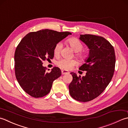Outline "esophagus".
Masks as SVG:
<instances>
[{
    "label": "esophagus",
    "mask_w": 128,
    "mask_h": 128,
    "mask_svg": "<svg viewBox=\"0 0 128 128\" xmlns=\"http://www.w3.org/2000/svg\"><path fill=\"white\" fill-rule=\"evenodd\" d=\"M61 72H62V74H69V72L67 71V70H61Z\"/></svg>",
    "instance_id": "esophagus-1"
}]
</instances>
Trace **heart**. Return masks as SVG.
<instances>
[{"mask_svg": "<svg viewBox=\"0 0 128 128\" xmlns=\"http://www.w3.org/2000/svg\"><path fill=\"white\" fill-rule=\"evenodd\" d=\"M67 42L76 52V56L78 58L82 61L87 58V54L84 51H82L84 48V45L79 39L76 38H71L68 39ZM62 44L58 42L56 44L54 48V54L55 56H58L62 49ZM56 64L60 67L65 70H70L74 67L76 64V61L74 60H67L66 58H60L57 60Z\"/></svg>", "mask_w": 128, "mask_h": 128, "instance_id": "obj_1", "label": "heart"}]
</instances>
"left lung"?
I'll return each mask as SVG.
<instances>
[{"instance_id":"left-lung-1","label":"left lung","mask_w":128,"mask_h":128,"mask_svg":"<svg viewBox=\"0 0 128 128\" xmlns=\"http://www.w3.org/2000/svg\"><path fill=\"white\" fill-rule=\"evenodd\" d=\"M80 39L90 50L89 57L79 68L86 71V74L81 77L71 72L73 80L68 87L73 98L86 102L98 97L111 81L115 70L116 54L113 46L102 36L84 34L80 35Z\"/></svg>"}]
</instances>
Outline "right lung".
Wrapping results in <instances>:
<instances>
[{
	"label": "right lung",
	"instance_id": "right-lung-1",
	"mask_svg": "<svg viewBox=\"0 0 128 128\" xmlns=\"http://www.w3.org/2000/svg\"><path fill=\"white\" fill-rule=\"evenodd\" d=\"M71 34L67 31L41 30L28 34L18 44L14 54L15 76L22 90L31 97L40 98L48 94L53 82L60 77L58 67H54L47 72L42 62L52 59L56 44Z\"/></svg>",
	"mask_w": 128,
	"mask_h": 128
}]
</instances>
